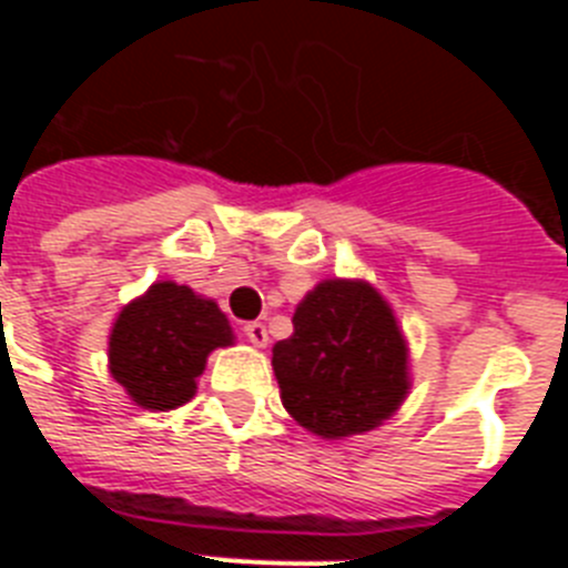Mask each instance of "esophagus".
Here are the masks:
<instances>
[{
	"instance_id": "1",
	"label": "esophagus",
	"mask_w": 568,
	"mask_h": 568,
	"mask_svg": "<svg viewBox=\"0 0 568 568\" xmlns=\"http://www.w3.org/2000/svg\"><path fill=\"white\" fill-rule=\"evenodd\" d=\"M244 335L250 338V344L267 346V327H264L261 321H250V324H244Z\"/></svg>"
}]
</instances>
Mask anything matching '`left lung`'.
<instances>
[{
  "instance_id": "left-lung-1",
  "label": "left lung",
  "mask_w": 568,
  "mask_h": 568,
  "mask_svg": "<svg viewBox=\"0 0 568 568\" xmlns=\"http://www.w3.org/2000/svg\"><path fill=\"white\" fill-rule=\"evenodd\" d=\"M281 404L304 429L341 440L398 413L409 349L393 307L366 281L327 278L304 295L293 335L273 346Z\"/></svg>"
}]
</instances>
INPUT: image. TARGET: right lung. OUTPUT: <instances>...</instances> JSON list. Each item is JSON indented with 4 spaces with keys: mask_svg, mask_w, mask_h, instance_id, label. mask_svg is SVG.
<instances>
[{
    "mask_svg": "<svg viewBox=\"0 0 568 568\" xmlns=\"http://www.w3.org/2000/svg\"><path fill=\"white\" fill-rule=\"evenodd\" d=\"M227 315L175 281H159L130 301L110 329V375L135 406L168 413L195 395L215 346L233 344Z\"/></svg>",
    "mask_w": 568,
    "mask_h": 568,
    "instance_id": "obj_1",
    "label": "right lung"
}]
</instances>
